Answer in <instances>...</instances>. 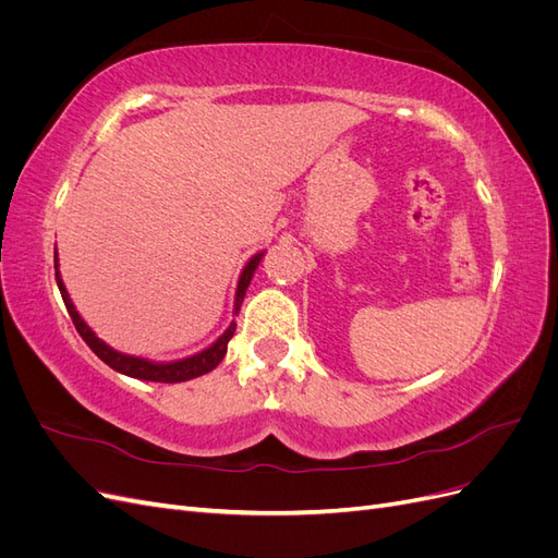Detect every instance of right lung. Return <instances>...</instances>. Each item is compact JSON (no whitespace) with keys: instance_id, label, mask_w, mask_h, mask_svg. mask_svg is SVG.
<instances>
[{"instance_id":"right-lung-1","label":"right lung","mask_w":558,"mask_h":558,"mask_svg":"<svg viewBox=\"0 0 558 558\" xmlns=\"http://www.w3.org/2000/svg\"><path fill=\"white\" fill-rule=\"evenodd\" d=\"M265 256V251H258L253 253V256L248 258V263L244 265L242 275L238 279V291H234V310L232 314L238 316L240 314V307H242V300L246 295V289L248 283L253 279V275H256V269L260 265ZM56 281H58V289H60V295L64 300V307L66 312H70L74 326L78 330V335L83 337V342H86L97 359H102L109 367H113L116 373H121L125 377H132V379H144V381H160V384H179V381H189V379H195V377H202L211 373V369L223 361V356L228 353V342L232 340L234 335V328H238V324H232L226 328V332L218 337V340H214L207 349H202L197 353H193V356L189 359H179V361H150V359H142V356H130V353H123L118 351L113 347H109L105 340H99V337L95 335V330L83 320V316L76 312L74 302L70 298V293H66L64 289V281H62V275H60V263H58V246H56Z\"/></svg>"}]
</instances>
